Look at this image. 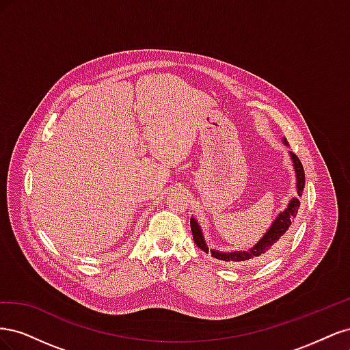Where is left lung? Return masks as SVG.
Listing matches in <instances>:
<instances>
[{
    "label": "left lung",
    "mask_w": 350,
    "mask_h": 350,
    "mask_svg": "<svg viewBox=\"0 0 350 350\" xmlns=\"http://www.w3.org/2000/svg\"><path fill=\"white\" fill-rule=\"evenodd\" d=\"M284 146H289L286 139H283ZM289 156L292 159L293 163V169H295V176H296V194L289 200L288 206L283 211L276 216V219L273 220V224L270 225V228L267 229L266 234L261 237V239L252 245L250 250L247 251H219V250H213L208 248L207 242L204 239L203 230H201V226L198 225V221L196 217H191L189 224H191V232H193V238L196 245L203 250L207 254H211V257H215L220 261H229V262H247V261H252V260H261L269 257L270 254L276 250L278 242L286 235V232L289 230L292 221L298 213L299 208V197L302 196L304 187H305V174H304V167L302 163L295 153L289 152Z\"/></svg>",
    "instance_id": "8db88e82"
}]
</instances>
